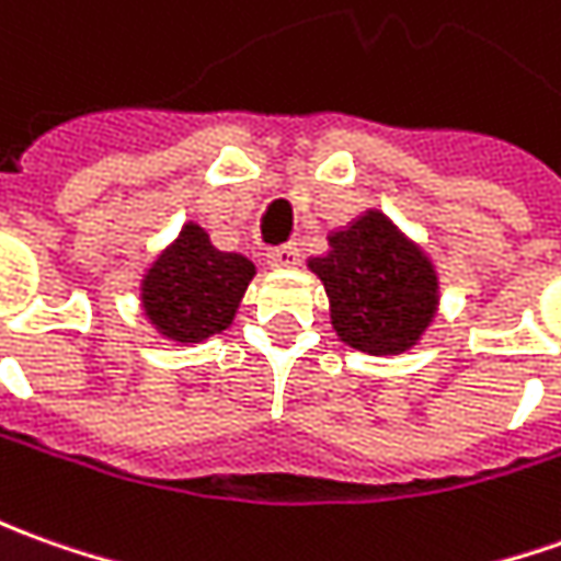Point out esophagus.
<instances>
[{
  "label": "esophagus",
  "instance_id": "1",
  "mask_svg": "<svg viewBox=\"0 0 561 561\" xmlns=\"http://www.w3.org/2000/svg\"><path fill=\"white\" fill-rule=\"evenodd\" d=\"M266 264L270 266H297L300 264V251H297V245H276V249H270L266 251Z\"/></svg>",
  "mask_w": 561,
  "mask_h": 561
}]
</instances>
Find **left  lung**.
<instances>
[{
    "mask_svg": "<svg viewBox=\"0 0 561 561\" xmlns=\"http://www.w3.org/2000/svg\"><path fill=\"white\" fill-rule=\"evenodd\" d=\"M329 242V257H312L310 266L325 285L341 341L375 356L409 350L436 310V276L424 254L377 211Z\"/></svg>",
    "mask_w": 561,
    "mask_h": 561,
    "instance_id": "obj_1",
    "label": "left lung"
}]
</instances>
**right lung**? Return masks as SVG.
Here are the masks:
<instances>
[{
  "label": "right lung",
  "instance_id": "obj_1",
  "mask_svg": "<svg viewBox=\"0 0 561 561\" xmlns=\"http://www.w3.org/2000/svg\"><path fill=\"white\" fill-rule=\"evenodd\" d=\"M251 276L249 257L217 251L208 232L186 224L144 279V310L162 334L196 344L230 325Z\"/></svg>",
  "mask_w": 561,
  "mask_h": 561
}]
</instances>
